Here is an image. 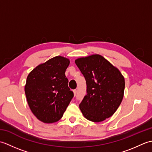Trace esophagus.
I'll return each mask as SVG.
<instances>
[{"mask_svg": "<svg viewBox=\"0 0 152 152\" xmlns=\"http://www.w3.org/2000/svg\"><path fill=\"white\" fill-rule=\"evenodd\" d=\"M73 93H74V96H76V93H77V91H76V89H74V90H73Z\"/></svg>", "mask_w": 152, "mask_h": 152, "instance_id": "1", "label": "esophagus"}]
</instances>
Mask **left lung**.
<instances>
[{"label": "left lung", "instance_id": "obj_1", "mask_svg": "<svg viewBox=\"0 0 152 152\" xmlns=\"http://www.w3.org/2000/svg\"><path fill=\"white\" fill-rule=\"evenodd\" d=\"M75 63L87 84V95L79 105L80 110L89 121H104L114 114L122 101L124 76L118 68L99 54L78 58Z\"/></svg>", "mask_w": 152, "mask_h": 152}]
</instances>
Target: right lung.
<instances>
[{
    "mask_svg": "<svg viewBox=\"0 0 152 152\" xmlns=\"http://www.w3.org/2000/svg\"><path fill=\"white\" fill-rule=\"evenodd\" d=\"M69 64L67 58L56 56L38 64L27 76L25 93L28 106L45 124L59 121L73 97L64 74Z\"/></svg>",
    "mask_w": 152,
    "mask_h": 152,
    "instance_id": "1",
    "label": "right lung"
}]
</instances>
